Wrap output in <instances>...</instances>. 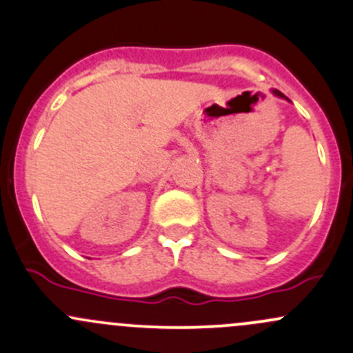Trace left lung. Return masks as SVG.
Returning <instances> with one entry per match:
<instances>
[{
	"instance_id": "1",
	"label": "left lung",
	"mask_w": 353,
	"mask_h": 353,
	"mask_svg": "<svg viewBox=\"0 0 353 353\" xmlns=\"http://www.w3.org/2000/svg\"><path fill=\"white\" fill-rule=\"evenodd\" d=\"M272 94H276V96H277V98H283V99H288V98H285V96L283 94V92H281V91H277V89H274V91H272ZM288 101H289V99H288Z\"/></svg>"
}]
</instances>
